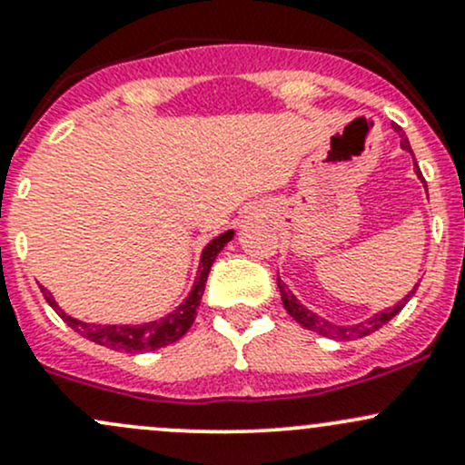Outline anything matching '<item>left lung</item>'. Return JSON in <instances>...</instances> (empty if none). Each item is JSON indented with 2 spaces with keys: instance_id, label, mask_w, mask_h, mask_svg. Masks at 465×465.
Listing matches in <instances>:
<instances>
[{
  "instance_id": "8db88e82",
  "label": "left lung",
  "mask_w": 465,
  "mask_h": 465,
  "mask_svg": "<svg viewBox=\"0 0 465 465\" xmlns=\"http://www.w3.org/2000/svg\"><path fill=\"white\" fill-rule=\"evenodd\" d=\"M392 131L399 134V142H401V148L406 153H411L412 154V148H411V142H408V137H406V133L401 131V128L397 126V124H392ZM412 159H414V154H412ZM414 163V173H417V177L421 179L423 182V177H421V171H419V166H417V162H412ZM426 183V182H423ZM426 193H428V188H426ZM277 286H279V292H282V302H283V308H286L288 311V314H291V317L294 319V322L297 323H302L303 328H306V331H312V332H317V334H322V337H328V339H339V341H352V339H361V337H368V334H372L374 331H379V328H383L386 326L388 322H391V319L394 317V314H399L401 312V308L406 306L408 303V299L412 297L414 294V291H417V286L412 288L411 292L406 294V297L401 299V302H397L394 303V306H391V308H386V311H379V312H374L372 317H368V319H363V322H357V323H334V322H328L326 317H322V314H317V312H312L311 308L308 306H303L302 302H299L297 297H294V292L291 291V288L286 286V283L282 282V279L277 277Z\"/></svg>"
}]
</instances>
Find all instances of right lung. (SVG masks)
I'll list each match as a JSON object with an SVG mask.
<instances>
[{
	"label": "right lung",
	"mask_w": 465,
	"mask_h": 465,
	"mask_svg": "<svg viewBox=\"0 0 465 465\" xmlns=\"http://www.w3.org/2000/svg\"><path fill=\"white\" fill-rule=\"evenodd\" d=\"M234 237V231L222 232L219 237H214L211 243H206V248L202 251V257H199V268L197 277H194L193 291L188 292V297L179 303L174 311H171L163 317L153 319V322L143 323H88L82 322V319H74L68 312L62 311L54 297L46 291L44 286L42 292L46 297L48 306L53 308L68 326L73 328L74 332H79L82 337H86L88 341L99 343L104 348H111V351L119 352H148L157 351V348L171 346V343L182 339L183 334L191 331L194 317H197L199 302H202L203 288H206L208 272H211V266L217 259V254L223 251L228 242Z\"/></svg>",
	"instance_id": "1"
}]
</instances>
